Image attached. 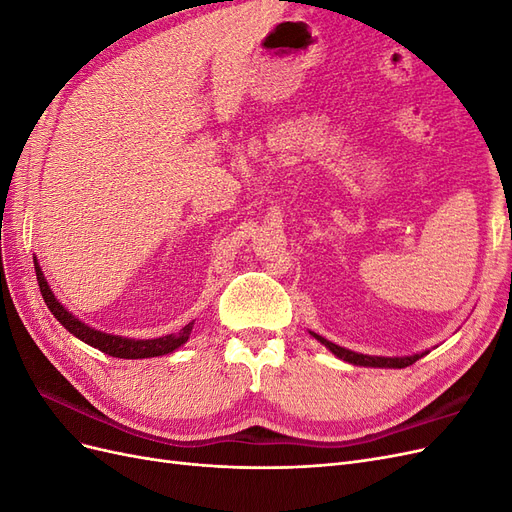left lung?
I'll list each match as a JSON object with an SVG mask.
<instances>
[{
  "label": "left lung",
  "instance_id": "1",
  "mask_svg": "<svg viewBox=\"0 0 512 512\" xmlns=\"http://www.w3.org/2000/svg\"><path fill=\"white\" fill-rule=\"evenodd\" d=\"M309 335H312L314 339H318V342L331 350L337 359H342L350 365H359V367H382V369H401V367H408L412 363H416L421 356H425L429 350L425 352H416V354H408V356H371V354H361V352H354V350H348V348H342L337 346L333 342H329V339H324L322 335L309 331Z\"/></svg>",
  "mask_w": 512,
  "mask_h": 512
}]
</instances>
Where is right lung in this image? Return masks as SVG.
<instances>
[{
    "instance_id": "add662e5",
    "label": "right lung",
    "mask_w": 512,
    "mask_h": 512,
    "mask_svg": "<svg viewBox=\"0 0 512 512\" xmlns=\"http://www.w3.org/2000/svg\"><path fill=\"white\" fill-rule=\"evenodd\" d=\"M34 267H36V277H38L42 299L46 305H49L51 314L59 320L61 327H66V331H70L74 337H79L81 342L89 344L91 348H98L100 352H104L108 356H117V359H151V356H162V354L175 352L177 348H181L185 342H188L192 335L194 320L190 324H185V327L177 333L151 337V339L121 337V335L91 329L89 324L76 318L72 312H68V309L57 301V297L53 294L49 282H46V277H44L36 258H34Z\"/></svg>"
}]
</instances>
